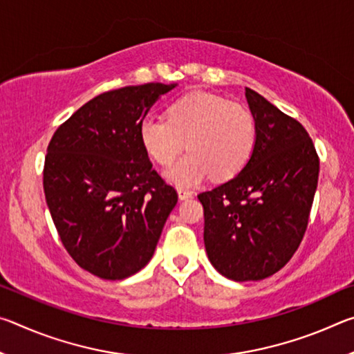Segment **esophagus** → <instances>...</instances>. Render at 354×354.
Instances as JSON below:
<instances>
[{
    "instance_id": "esophagus-1",
    "label": "esophagus",
    "mask_w": 354,
    "mask_h": 354,
    "mask_svg": "<svg viewBox=\"0 0 354 354\" xmlns=\"http://www.w3.org/2000/svg\"><path fill=\"white\" fill-rule=\"evenodd\" d=\"M192 195H194V192L189 190V189H184V187H179V189H178L179 200H187V198H190Z\"/></svg>"
}]
</instances>
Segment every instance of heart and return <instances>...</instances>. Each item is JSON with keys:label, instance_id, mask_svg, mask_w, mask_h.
I'll return each mask as SVG.
<instances>
[{"label": "heart", "instance_id": "b5f03b06", "mask_svg": "<svg viewBox=\"0 0 354 354\" xmlns=\"http://www.w3.org/2000/svg\"><path fill=\"white\" fill-rule=\"evenodd\" d=\"M140 140L156 164H173L185 148L190 151L167 171L170 181L194 185L211 176L225 181L236 176L253 153L256 124L251 112L218 95L194 92L167 109V120L147 117Z\"/></svg>", "mask_w": 354, "mask_h": 354}]
</instances>
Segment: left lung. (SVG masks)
Returning <instances> with one entry per match:
<instances>
[{
    "instance_id": "left-lung-1",
    "label": "left lung",
    "mask_w": 354,
    "mask_h": 354,
    "mask_svg": "<svg viewBox=\"0 0 354 354\" xmlns=\"http://www.w3.org/2000/svg\"><path fill=\"white\" fill-rule=\"evenodd\" d=\"M256 142L243 170L201 192L205 247L212 266L234 281H259L281 270L309 223L320 160L303 124L245 88Z\"/></svg>"
}]
</instances>
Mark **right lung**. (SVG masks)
<instances>
[{
    "mask_svg": "<svg viewBox=\"0 0 354 354\" xmlns=\"http://www.w3.org/2000/svg\"><path fill=\"white\" fill-rule=\"evenodd\" d=\"M176 84L148 82L98 95L51 137L44 165L48 209L84 270L123 279L153 257L178 194L140 140V123Z\"/></svg>",
    "mask_w": 354,
    "mask_h": 354,
    "instance_id": "1",
    "label": "right lung"
}]
</instances>
